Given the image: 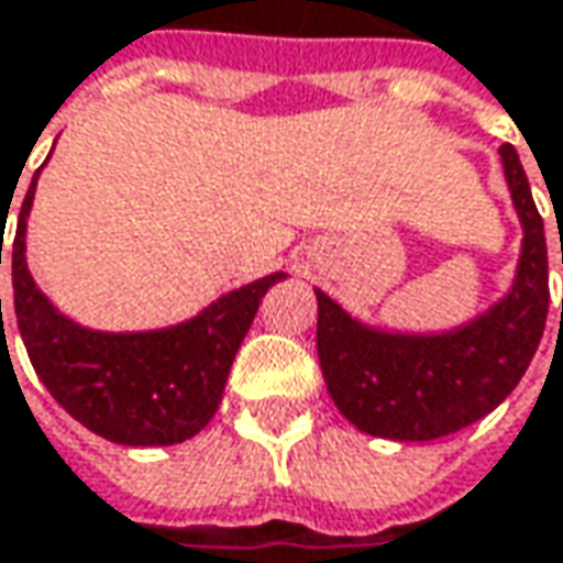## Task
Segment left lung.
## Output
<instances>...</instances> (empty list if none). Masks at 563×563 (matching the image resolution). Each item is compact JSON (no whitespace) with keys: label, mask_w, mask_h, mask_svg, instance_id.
<instances>
[{"label":"left lung","mask_w":563,"mask_h":563,"mask_svg":"<svg viewBox=\"0 0 563 563\" xmlns=\"http://www.w3.org/2000/svg\"><path fill=\"white\" fill-rule=\"evenodd\" d=\"M523 223L510 292L448 333H387L318 296V358L330 400L358 431L390 441H434L488 416L520 384L549 318V249L523 163L498 147Z\"/></svg>","instance_id":"left-lung-1"}]
</instances>
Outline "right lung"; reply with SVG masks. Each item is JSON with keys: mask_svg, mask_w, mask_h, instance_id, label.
<instances>
[{"mask_svg": "<svg viewBox=\"0 0 563 563\" xmlns=\"http://www.w3.org/2000/svg\"><path fill=\"white\" fill-rule=\"evenodd\" d=\"M37 176L24 195L12 242L14 318L34 372L71 419L112 444L166 448L195 438L223 400L230 365L264 292L286 274L245 283L173 328L135 333L81 328L40 292L27 271L24 235Z\"/></svg>", "mask_w": 563, "mask_h": 563, "instance_id": "right-lung-1", "label": "right lung"}]
</instances>
